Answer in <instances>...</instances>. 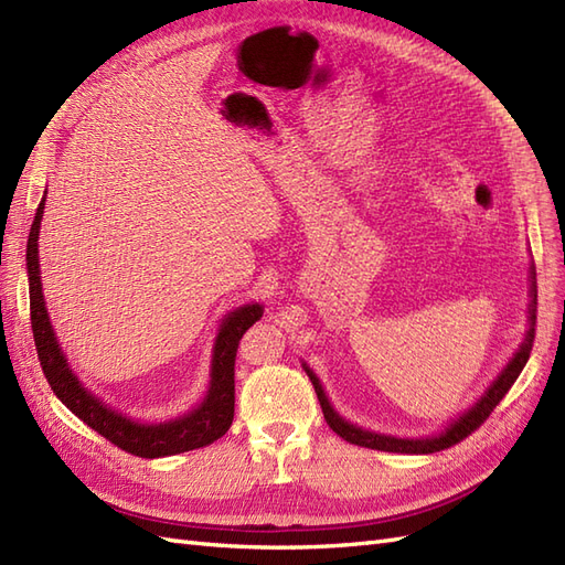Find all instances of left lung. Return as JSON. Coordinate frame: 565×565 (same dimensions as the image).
Returning a JSON list of instances; mask_svg holds the SVG:
<instances>
[{
  "mask_svg": "<svg viewBox=\"0 0 565 565\" xmlns=\"http://www.w3.org/2000/svg\"><path fill=\"white\" fill-rule=\"evenodd\" d=\"M530 279H532V286H530V329L525 334V341L523 345H520L518 353L511 358V363L503 367V372L499 374V377L491 382V386L487 388V394L475 403V406L462 413L458 420H454L451 425H448L441 434H437V437H427V439H398V437H386V434H374V431H367V429H360L351 423H345L343 417L331 408V403L327 401L324 396V388L320 384V380L315 377V372L310 367H306L308 377L315 386L317 392V398H320V406H322V413H324V420L327 425L334 429L341 439H345L349 444H355V446H365V448H377V451H388V454H437V451H444V448L454 446L458 441H462L468 437V434H472L477 427H480L487 417L491 415V411H494L501 398L509 394V388L513 386V382L518 380V374L523 372L527 358H530V351H532V343H534V324H537V281H534V267L530 269Z\"/></svg>",
  "mask_w": 565,
  "mask_h": 565,
  "instance_id": "left-lung-1",
  "label": "left lung"
}]
</instances>
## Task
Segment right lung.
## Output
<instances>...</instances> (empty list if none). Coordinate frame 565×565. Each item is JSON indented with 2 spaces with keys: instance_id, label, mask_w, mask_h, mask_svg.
Returning <instances> with one entry per match:
<instances>
[{
  "instance_id": "right-lung-1",
  "label": "right lung",
  "mask_w": 565,
  "mask_h": 565,
  "mask_svg": "<svg viewBox=\"0 0 565 565\" xmlns=\"http://www.w3.org/2000/svg\"><path fill=\"white\" fill-rule=\"evenodd\" d=\"M42 212H45V198L40 200L35 222L31 226V236H28V294H31V324L38 360L56 398H60L76 417H81L85 425L93 427L97 434H103V437L109 439L114 446H119L121 451L140 458L177 456L183 451H193V448L210 446L212 441L224 437L231 423H234V365L238 341L243 339L245 331L263 317V306L253 302V306L236 308L234 312H228L224 317L212 351L207 396L195 411L177 417V420L159 425L136 423L131 417L111 411L97 396H93L88 388L78 382L76 374L71 372L60 343H56L45 308V298H42L38 265V236Z\"/></svg>"
}]
</instances>
